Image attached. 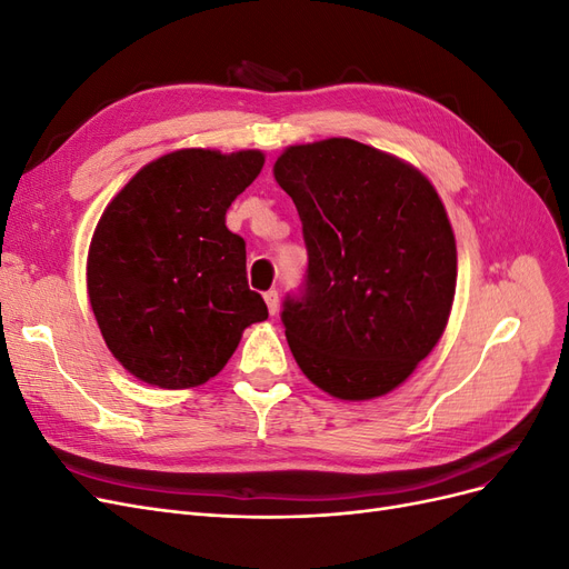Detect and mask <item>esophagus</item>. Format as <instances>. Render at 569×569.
Masks as SVG:
<instances>
[{"label": "esophagus", "mask_w": 569, "mask_h": 569, "mask_svg": "<svg viewBox=\"0 0 569 569\" xmlns=\"http://www.w3.org/2000/svg\"><path fill=\"white\" fill-rule=\"evenodd\" d=\"M263 299H266V303H268V311H270V316L278 313V308H280V297H278V291H274V289L266 291Z\"/></svg>", "instance_id": "obj_1"}]
</instances>
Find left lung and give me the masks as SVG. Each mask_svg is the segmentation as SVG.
Segmentation results:
<instances>
[{"mask_svg":"<svg viewBox=\"0 0 569 569\" xmlns=\"http://www.w3.org/2000/svg\"><path fill=\"white\" fill-rule=\"evenodd\" d=\"M274 180L308 251L280 313L299 368L347 401L396 389L435 349L456 295V239L435 187L343 137L289 147Z\"/></svg>","mask_w":569,"mask_h":569,"instance_id":"8db88e82","label":"left lung"}]
</instances>
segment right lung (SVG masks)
I'll list each match as a JSON object with an SVG mask.
<instances>
[{"mask_svg": "<svg viewBox=\"0 0 569 569\" xmlns=\"http://www.w3.org/2000/svg\"><path fill=\"white\" fill-rule=\"evenodd\" d=\"M263 161L261 151L166 153L101 216L88 258L90 303L107 347L142 382L203 385L244 327L268 318L247 282L244 239L226 228L230 203Z\"/></svg>", "mask_w": 569, "mask_h": 569, "instance_id": "1", "label": "right lung"}]
</instances>
